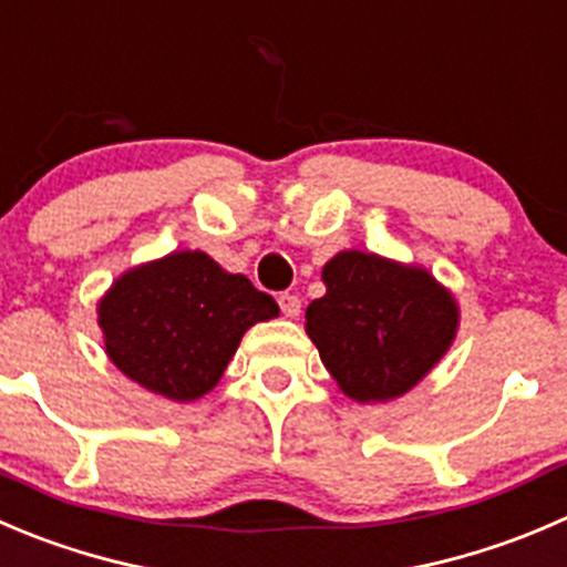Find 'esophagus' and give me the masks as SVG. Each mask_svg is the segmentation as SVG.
<instances>
[{"instance_id":"esophagus-1","label":"esophagus","mask_w":567,"mask_h":567,"mask_svg":"<svg viewBox=\"0 0 567 567\" xmlns=\"http://www.w3.org/2000/svg\"><path fill=\"white\" fill-rule=\"evenodd\" d=\"M277 301L285 318H296L301 312V299L296 293H279Z\"/></svg>"}]
</instances>
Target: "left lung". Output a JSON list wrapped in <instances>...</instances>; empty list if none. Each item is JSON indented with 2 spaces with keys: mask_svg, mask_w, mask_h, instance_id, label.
<instances>
[{
  "mask_svg": "<svg viewBox=\"0 0 567 567\" xmlns=\"http://www.w3.org/2000/svg\"><path fill=\"white\" fill-rule=\"evenodd\" d=\"M323 282L327 293L307 307V334L354 401L406 393L452 346L457 305L423 268L340 251Z\"/></svg>",
  "mask_w": 567,
  "mask_h": 567,
  "instance_id": "left-lung-1",
  "label": "left lung"
}]
</instances>
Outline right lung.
<instances>
[{"label":"right lung","instance_id":"obj_1","mask_svg":"<svg viewBox=\"0 0 567 567\" xmlns=\"http://www.w3.org/2000/svg\"><path fill=\"white\" fill-rule=\"evenodd\" d=\"M279 316L277 301L205 251H174L126 271L99 305L110 360L174 401L216 388L246 329Z\"/></svg>","mask_w":567,"mask_h":567}]
</instances>
